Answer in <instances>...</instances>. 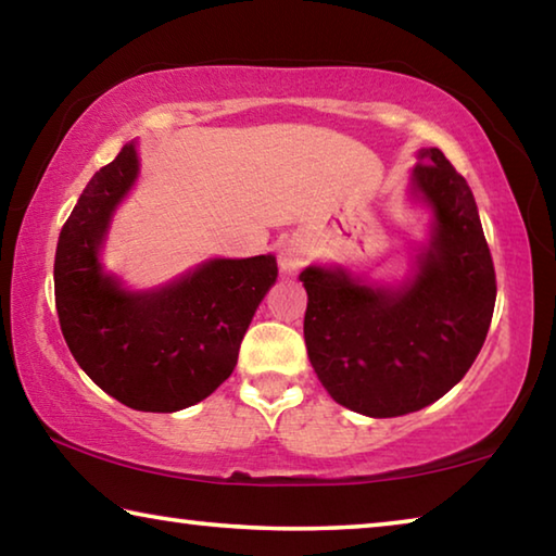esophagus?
<instances>
[{
	"mask_svg": "<svg viewBox=\"0 0 556 556\" xmlns=\"http://www.w3.org/2000/svg\"><path fill=\"white\" fill-rule=\"evenodd\" d=\"M306 244L301 240H287L279 250V267L287 271V275H294L301 267L306 265Z\"/></svg>",
	"mask_w": 556,
	"mask_h": 556,
	"instance_id": "34e87169",
	"label": "esophagus"
}]
</instances>
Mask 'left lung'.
Returning a JSON list of instances; mask_svg holds the SVG:
<instances>
[{
	"label": "left lung",
	"mask_w": 556,
	"mask_h": 556,
	"mask_svg": "<svg viewBox=\"0 0 556 556\" xmlns=\"http://www.w3.org/2000/svg\"><path fill=\"white\" fill-rule=\"evenodd\" d=\"M412 181L437 223L407 285L372 289L321 267L299 275L318 380L338 404L378 419L444 397L481 353L495 308L493 257L466 178L439 149H421Z\"/></svg>",
	"instance_id": "left-lung-1"
}]
</instances>
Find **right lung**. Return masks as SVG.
I'll use <instances>...</instances> for the list:
<instances>
[{
  "label": "right lung",
  "instance_id": "obj_1",
  "mask_svg": "<svg viewBox=\"0 0 556 556\" xmlns=\"http://www.w3.org/2000/svg\"><path fill=\"white\" fill-rule=\"evenodd\" d=\"M137 168L135 147H122L80 193L55 248V312L98 388L131 409L176 412L230 378L242 336L277 279V260H211L149 294L119 289L100 271L98 250Z\"/></svg>",
  "mask_w": 556,
  "mask_h": 556
}]
</instances>
